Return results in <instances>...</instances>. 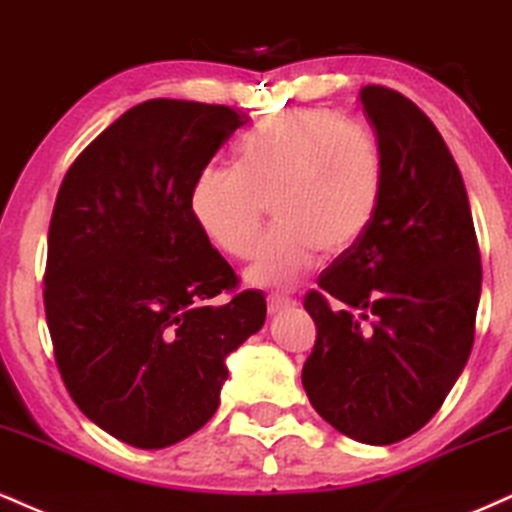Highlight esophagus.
Segmentation results:
<instances>
[{"mask_svg":"<svg viewBox=\"0 0 512 512\" xmlns=\"http://www.w3.org/2000/svg\"><path fill=\"white\" fill-rule=\"evenodd\" d=\"M297 302H294L292 297H285V294H270L268 297V314H280V311L290 309V306H294Z\"/></svg>","mask_w":512,"mask_h":512,"instance_id":"34e87169","label":"esophagus"}]
</instances>
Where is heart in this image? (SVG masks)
<instances>
[{"label": "heart", "instance_id": "1", "mask_svg": "<svg viewBox=\"0 0 512 512\" xmlns=\"http://www.w3.org/2000/svg\"><path fill=\"white\" fill-rule=\"evenodd\" d=\"M383 155L362 126L330 110L273 117L242 148V167L210 165L196 177L191 210L225 254L254 251L268 206L278 225L246 270L258 287H292L318 251L340 256L374 225Z\"/></svg>", "mask_w": 512, "mask_h": 512}]
</instances>
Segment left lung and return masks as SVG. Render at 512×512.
<instances>
[{
  "label": "left lung",
  "mask_w": 512,
  "mask_h": 512,
  "mask_svg": "<svg viewBox=\"0 0 512 512\" xmlns=\"http://www.w3.org/2000/svg\"><path fill=\"white\" fill-rule=\"evenodd\" d=\"M383 155L374 225L304 297L316 345L302 369L314 410L340 434L390 446L417 434L474 342L482 263L470 198L426 114L383 86L359 90Z\"/></svg>",
  "instance_id": "8db88e82"
}]
</instances>
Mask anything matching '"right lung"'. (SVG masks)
Wrapping results in <instances>:
<instances>
[{"label":"right lung","mask_w":512,"mask_h":512,"mask_svg":"<svg viewBox=\"0 0 512 512\" xmlns=\"http://www.w3.org/2000/svg\"><path fill=\"white\" fill-rule=\"evenodd\" d=\"M246 122L225 105L146 100L59 186L42 292L54 359L78 410L134 448L201 429L225 357L266 321V297L234 292L237 275L191 210L196 177Z\"/></svg>","instance_id":"right-lung-1"}]
</instances>
